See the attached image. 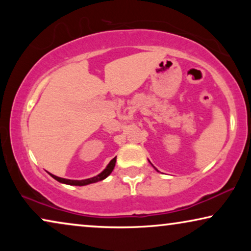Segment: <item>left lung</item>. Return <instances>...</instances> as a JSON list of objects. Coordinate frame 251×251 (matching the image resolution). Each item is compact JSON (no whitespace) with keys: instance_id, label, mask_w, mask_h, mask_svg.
Wrapping results in <instances>:
<instances>
[{"instance_id":"left-lung-1","label":"left lung","mask_w":251,"mask_h":251,"mask_svg":"<svg viewBox=\"0 0 251 251\" xmlns=\"http://www.w3.org/2000/svg\"><path fill=\"white\" fill-rule=\"evenodd\" d=\"M152 166H153V164H152ZM154 169H155L156 171H159V170H157V169H156V168H155V167H154Z\"/></svg>"}]
</instances>
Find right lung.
Segmentation results:
<instances>
[{
    "instance_id": "right-lung-1",
    "label": "right lung",
    "mask_w": 251,
    "mask_h": 251,
    "mask_svg": "<svg viewBox=\"0 0 251 251\" xmlns=\"http://www.w3.org/2000/svg\"><path fill=\"white\" fill-rule=\"evenodd\" d=\"M115 162H116V157H114V159L111 160V162L107 164V167H106L105 169L102 170L100 174L97 175V176L92 177V178H88V179L73 180V179H66V178H61V177L54 176V175L50 174V173H49V175L53 178V179H56L57 181H59V183H61V184L73 185V186H84V185H89V184H92V183H97V181H100L102 179H105V178H107L109 175H111L113 169H114Z\"/></svg>"
}]
</instances>
